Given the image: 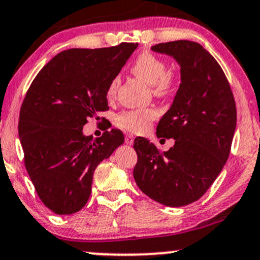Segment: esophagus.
Segmentation results:
<instances>
[{
	"label": "esophagus",
	"mask_w": 260,
	"mask_h": 260,
	"mask_svg": "<svg viewBox=\"0 0 260 260\" xmlns=\"http://www.w3.org/2000/svg\"><path fill=\"white\" fill-rule=\"evenodd\" d=\"M133 142H135V137L132 135H125L124 137V143L128 144V145H132Z\"/></svg>",
	"instance_id": "esophagus-1"
}]
</instances>
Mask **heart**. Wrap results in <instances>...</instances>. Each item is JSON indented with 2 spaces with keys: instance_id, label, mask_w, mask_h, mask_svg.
<instances>
[{
  "instance_id": "b5f03b06",
  "label": "heart",
  "mask_w": 260,
  "mask_h": 260,
  "mask_svg": "<svg viewBox=\"0 0 260 260\" xmlns=\"http://www.w3.org/2000/svg\"><path fill=\"white\" fill-rule=\"evenodd\" d=\"M132 73L147 84L152 85L153 93L158 98L173 95L176 88V78L168 70L167 61L149 51H143L133 61ZM119 87V78L115 76L108 82L106 96L108 100L116 98ZM158 117V111L153 107L127 110L116 116V124L129 132L143 133L149 129L150 124Z\"/></svg>"
}]
</instances>
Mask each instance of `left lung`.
Returning <instances> with one entry per match:
<instances>
[{
  "instance_id": "8db88e82",
  "label": "left lung",
  "mask_w": 260,
  "mask_h": 260,
  "mask_svg": "<svg viewBox=\"0 0 260 260\" xmlns=\"http://www.w3.org/2000/svg\"><path fill=\"white\" fill-rule=\"evenodd\" d=\"M152 50L172 55L181 67V84L156 127L175 144L160 152L148 139H135V180L159 204L180 207L209 190L231 152L237 108L230 82L216 59L199 43H159Z\"/></svg>"
}]
</instances>
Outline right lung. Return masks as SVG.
Wrapping results in <instances>:
<instances>
[{
    "mask_svg": "<svg viewBox=\"0 0 260 260\" xmlns=\"http://www.w3.org/2000/svg\"><path fill=\"white\" fill-rule=\"evenodd\" d=\"M138 43L99 49H68L39 71L19 111L24 165L39 199L56 215L86 205L96 167L123 143V133L82 135L90 117L108 110L106 88Z\"/></svg>",
    "mask_w": 260,
    "mask_h": 260,
    "instance_id": "right-lung-1",
    "label": "right lung"
}]
</instances>
